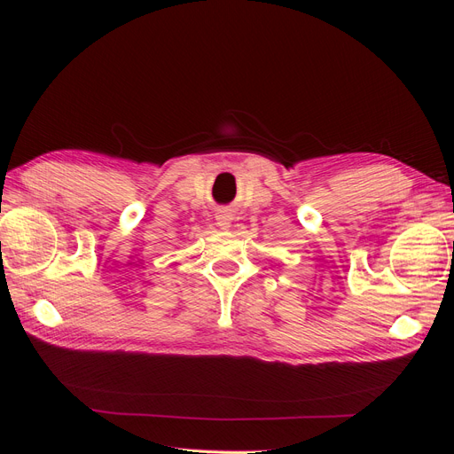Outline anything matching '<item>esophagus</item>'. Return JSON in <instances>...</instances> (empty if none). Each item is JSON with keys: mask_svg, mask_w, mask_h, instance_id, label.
Instances as JSON below:
<instances>
[{"mask_svg": "<svg viewBox=\"0 0 454 454\" xmlns=\"http://www.w3.org/2000/svg\"><path fill=\"white\" fill-rule=\"evenodd\" d=\"M215 219H217V225L222 227V229H229L231 227V214L229 212H219L217 215H215Z\"/></svg>", "mask_w": 454, "mask_h": 454, "instance_id": "esophagus-1", "label": "esophagus"}]
</instances>
